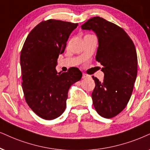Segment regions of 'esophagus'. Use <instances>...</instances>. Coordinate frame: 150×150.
Wrapping results in <instances>:
<instances>
[{"instance_id":"esophagus-1","label":"esophagus","mask_w":150,"mask_h":150,"mask_svg":"<svg viewBox=\"0 0 150 150\" xmlns=\"http://www.w3.org/2000/svg\"><path fill=\"white\" fill-rule=\"evenodd\" d=\"M88 77H89V76L88 75H86V74H83V75H82V78L83 79H86V78H88Z\"/></svg>"}]
</instances>
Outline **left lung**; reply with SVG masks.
Masks as SVG:
<instances>
[{"label":"left lung","mask_w":150,"mask_h":150,"mask_svg":"<svg viewBox=\"0 0 150 150\" xmlns=\"http://www.w3.org/2000/svg\"><path fill=\"white\" fill-rule=\"evenodd\" d=\"M81 27L97 36L96 58L105 74L102 81L93 76V104L98 114L111 118L125 108L133 91L138 66L135 45L124 30L101 17L90 18Z\"/></svg>","instance_id":"left-lung-1"}]
</instances>
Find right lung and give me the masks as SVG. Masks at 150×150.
I'll return each mask as SVG.
<instances>
[{
    "label": "right lung",
    "mask_w": 150,
    "mask_h": 150,
    "mask_svg": "<svg viewBox=\"0 0 150 150\" xmlns=\"http://www.w3.org/2000/svg\"><path fill=\"white\" fill-rule=\"evenodd\" d=\"M78 23L50 19L41 22L27 37L21 52L22 88L26 102L37 115L53 120L64 113L70 86L80 80L76 69L57 73L59 54Z\"/></svg>",
    "instance_id": "right-lung-1"
}]
</instances>
